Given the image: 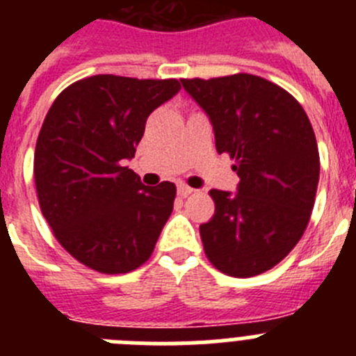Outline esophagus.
Returning <instances> with one entry per match:
<instances>
[{
	"label": "esophagus",
	"instance_id": "1",
	"mask_svg": "<svg viewBox=\"0 0 356 356\" xmlns=\"http://www.w3.org/2000/svg\"><path fill=\"white\" fill-rule=\"evenodd\" d=\"M193 193H194L193 187H188V185L185 184H178V194H180L181 197H187L188 194H193Z\"/></svg>",
	"mask_w": 356,
	"mask_h": 356
}]
</instances>
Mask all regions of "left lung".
<instances>
[{"mask_svg": "<svg viewBox=\"0 0 356 356\" xmlns=\"http://www.w3.org/2000/svg\"><path fill=\"white\" fill-rule=\"evenodd\" d=\"M213 128L217 153L237 160V193L210 191L216 212L200 226L221 273L248 278L284 260L303 235L319 184V151L303 106L253 74L181 80Z\"/></svg>", "mask_w": 356, "mask_h": 356, "instance_id": "8db88e82", "label": "left lung"}]
</instances>
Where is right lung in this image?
<instances>
[{"label":"right lung","instance_id":"add662e5","mask_svg":"<svg viewBox=\"0 0 356 356\" xmlns=\"http://www.w3.org/2000/svg\"><path fill=\"white\" fill-rule=\"evenodd\" d=\"M180 89L176 80L97 74L53 102L35 146L37 196L56 241L83 266L119 275L153 253L176 187H147L127 160L151 112Z\"/></svg>","mask_w":356,"mask_h":356}]
</instances>
